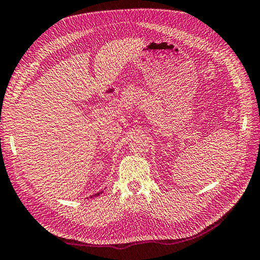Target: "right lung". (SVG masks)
<instances>
[{"label": "right lung", "instance_id": "add662e5", "mask_svg": "<svg viewBox=\"0 0 260 260\" xmlns=\"http://www.w3.org/2000/svg\"><path fill=\"white\" fill-rule=\"evenodd\" d=\"M102 192H103V191H100V192H97V193H95V194H92V196H90V198H92V197H94V198H95V197H97V196H100V194H101Z\"/></svg>", "mask_w": 260, "mask_h": 260}]
</instances>
